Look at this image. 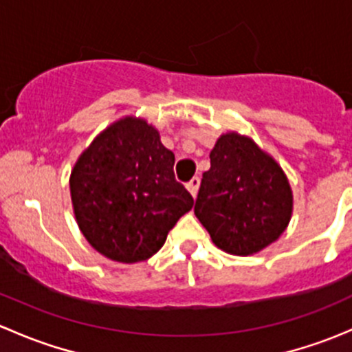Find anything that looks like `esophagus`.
Instances as JSON below:
<instances>
[{
    "instance_id": "obj_1",
    "label": "esophagus",
    "mask_w": 352,
    "mask_h": 352,
    "mask_svg": "<svg viewBox=\"0 0 352 352\" xmlns=\"http://www.w3.org/2000/svg\"><path fill=\"white\" fill-rule=\"evenodd\" d=\"M199 184H201V179L199 177H192V179L187 182V190L192 194V197L197 196V190H199Z\"/></svg>"
}]
</instances>
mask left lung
I'll return each mask as SVG.
<instances>
[{"mask_svg":"<svg viewBox=\"0 0 352 352\" xmlns=\"http://www.w3.org/2000/svg\"><path fill=\"white\" fill-rule=\"evenodd\" d=\"M202 173L196 212L212 243L232 255H254L283 235L293 212L285 170L252 138L221 134Z\"/></svg>","mask_w":352,"mask_h":352,"instance_id":"obj_1","label":"left lung"}]
</instances>
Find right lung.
Wrapping results in <instances>:
<instances>
[{
    "label": "right lung",
    "mask_w": 352,
    "mask_h": 352,
    "mask_svg": "<svg viewBox=\"0 0 352 352\" xmlns=\"http://www.w3.org/2000/svg\"><path fill=\"white\" fill-rule=\"evenodd\" d=\"M175 155L155 126L126 116L78 156L69 177L74 218L88 243L116 262L150 258L194 199L173 175Z\"/></svg>",
    "instance_id": "add662e5"
}]
</instances>
